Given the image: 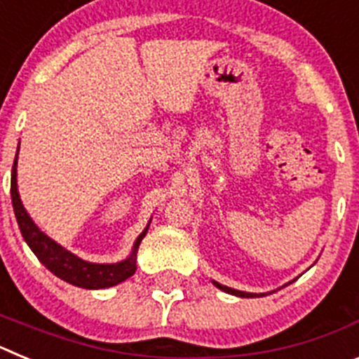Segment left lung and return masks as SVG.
<instances>
[{
    "mask_svg": "<svg viewBox=\"0 0 359 359\" xmlns=\"http://www.w3.org/2000/svg\"><path fill=\"white\" fill-rule=\"evenodd\" d=\"M214 282V286L219 287L221 291H224V293H230V294H236V297H243V298H252V297H264V293H244V291H237V290H231V287L228 286H223V284H219V282L212 280Z\"/></svg>",
    "mask_w": 359,
    "mask_h": 359,
    "instance_id": "left-lung-1",
    "label": "left lung"
}]
</instances>
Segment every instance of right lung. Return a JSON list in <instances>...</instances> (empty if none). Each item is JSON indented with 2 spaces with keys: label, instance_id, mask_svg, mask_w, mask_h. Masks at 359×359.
<instances>
[{
  "label": "right lung",
  "instance_id": "obj_1",
  "mask_svg": "<svg viewBox=\"0 0 359 359\" xmlns=\"http://www.w3.org/2000/svg\"><path fill=\"white\" fill-rule=\"evenodd\" d=\"M19 151V147H18ZM11 196H12V207H14L15 219H18L19 230L21 236L27 241L30 250L36 253V257L43 262L46 268L52 271L55 277L62 278L68 284L73 286L84 287V290H102V287L116 286L126 278L131 277L136 271V252L140 246L142 239L147 233V228L142 231L138 239H136L135 246H133L131 255L122 262L116 264H95V262H88L79 259L77 255H73L66 248H62L61 244H57L55 241L50 239L46 233L37 228V224L32 221L28 212L25 210L21 198L18 192V154H15L14 165H12V182H11Z\"/></svg>",
  "mask_w": 359,
  "mask_h": 359
}]
</instances>
